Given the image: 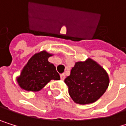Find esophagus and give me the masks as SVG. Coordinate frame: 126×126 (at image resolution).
<instances>
[{"mask_svg": "<svg viewBox=\"0 0 126 126\" xmlns=\"http://www.w3.org/2000/svg\"><path fill=\"white\" fill-rule=\"evenodd\" d=\"M65 78H66V76H65L64 74H61V75H60V79H61V80H64Z\"/></svg>", "mask_w": 126, "mask_h": 126, "instance_id": "1", "label": "esophagus"}]
</instances>
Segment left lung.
<instances>
[{
  "instance_id": "left-lung-1",
  "label": "left lung",
  "mask_w": 126,
  "mask_h": 126,
  "mask_svg": "<svg viewBox=\"0 0 126 126\" xmlns=\"http://www.w3.org/2000/svg\"><path fill=\"white\" fill-rule=\"evenodd\" d=\"M64 82L75 103L88 104L97 101L107 89L110 78L107 71L94 60L75 63Z\"/></svg>"
}]
</instances>
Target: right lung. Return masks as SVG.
I'll use <instances>...</instances> for the list:
<instances>
[{"instance_id": "add662e5", "label": "right lung", "mask_w": 126, "mask_h": 126, "mask_svg": "<svg viewBox=\"0 0 126 126\" xmlns=\"http://www.w3.org/2000/svg\"><path fill=\"white\" fill-rule=\"evenodd\" d=\"M46 50L34 54L16 77L19 86L27 91L36 92L44 88L51 80H60V77L54 65L48 61L53 56Z\"/></svg>"}]
</instances>
